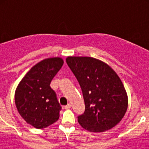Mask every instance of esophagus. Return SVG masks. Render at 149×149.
Instances as JSON below:
<instances>
[{"label": "esophagus", "instance_id": "34e87169", "mask_svg": "<svg viewBox=\"0 0 149 149\" xmlns=\"http://www.w3.org/2000/svg\"><path fill=\"white\" fill-rule=\"evenodd\" d=\"M64 108H65V109L71 108V104H67V105L64 106Z\"/></svg>", "mask_w": 149, "mask_h": 149}]
</instances>
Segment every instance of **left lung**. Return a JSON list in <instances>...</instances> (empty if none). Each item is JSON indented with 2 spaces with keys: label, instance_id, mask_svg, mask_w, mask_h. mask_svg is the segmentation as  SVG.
I'll return each mask as SVG.
<instances>
[{
  "label": "left lung",
  "instance_id": "obj_1",
  "mask_svg": "<svg viewBox=\"0 0 149 149\" xmlns=\"http://www.w3.org/2000/svg\"><path fill=\"white\" fill-rule=\"evenodd\" d=\"M68 67L84 96L85 111L77 116L84 129L103 132L119 123L127 108V96L119 76L108 65L88 56H68Z\"/></svg>",
  "mask_w": 149,
  "mask_h": 149
}]
</instances>
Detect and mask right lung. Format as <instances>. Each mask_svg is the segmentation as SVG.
<instances>
[{"label": "right lung", "instance_id": "1", "mask_svg": "<svg viewBox=\"0 0 149 149\" xmlns=\"http://www.w3.org/2000/svg\"><path fill=\"white\" fill-rule=\"evenodd\" d=\"M63 65V60L59 57L39 62L30 68L15 90L18 113L36 128H45L60 117L62 107L50 84Z\"/></svg>", "mask_w": 149, "mask_h": 149}]
</instances>
